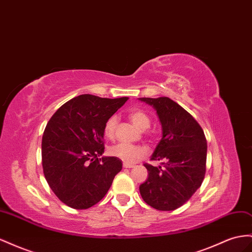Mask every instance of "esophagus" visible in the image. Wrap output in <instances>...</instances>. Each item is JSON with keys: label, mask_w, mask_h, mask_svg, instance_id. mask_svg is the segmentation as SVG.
I'll return each mask as SVG.
<instances>
[{"label": "esophagus", "mask_w": 252, "mask_h": 252, "mask_svg": "<svg viewBox=\"0 0 252 252\" xmlns=\"http://www.w3.org/2000/svg\"><path fill=\"white\" fill-rule=\"evenodd\" d=\"M123 166H124L125 168H132L134 165H132V164H129V163H124Z\"/></svg>", "instance_id": "34e87169"}]
</instances>
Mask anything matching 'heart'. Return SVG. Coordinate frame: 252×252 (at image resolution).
Segmentation results:
<instances>
[{
	"mask_svg": "<svg viewBox=\"0 0 252 252\" xmlns=\"http://www.w3.org/2000/svg\"><path fill=\"white\" fill-rule=\"evenodd\" d=\"M129 118L132 121V123L138 128L144 130V129L149 127L151 124V120H149L148 115L142 110H132L129 113ZM118 124V117L117 115H111V117L107 120L104 127V133L107 138H113L115 128ZM110 155L113 157L122 160L125 163H134L145 157L147 151L145 147L140 145H133L129 144V143H118V144L113 145L110 151Z\"/></svg>",
	"mask_w": 252,
	"mask_h": 252,
	"instance_id": "heart-1",
	"label": "heart"
}]
</instances>
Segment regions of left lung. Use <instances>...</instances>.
I'll return each mask as SVG.
<instances>
[{
    "label": "left lung",
    "mask_w": 252,
    "mask_h": 252,
    "mask_svg": "<svg viewBox=\"0 0 252 252\" xmlns=\"http://www.w3.org/2000/svg\"><path fill=\"white\" fill-rule=\"evenodd\" d=\"M156 110L162 138L152 160H164L161 166L145 164L148 178L140 186L147 205L160 211H173L191 198L205 178L207 140L196 120L168 97H141Z\"/></svg>",
    "instance_id": "obj_1"
}]
</instances>
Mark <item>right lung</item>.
<instances>
[{"label":"right lung","instance_id":"obj_1","mask_svg":"<svg viewBox=\"0 0 252 252\" xmlns=\"http://www.w3.org/2000/svg\"><path fill=\"white\" fill-rule=\"evenodd\" d=\"M127 99L79 95L61 106L47 123L41 145L43 173L66 206L83 210L96 205L121 172L122 160L101 155L105 123Z\"/></svg>","mask_w":252,"mask_h":252}]
</instances>
